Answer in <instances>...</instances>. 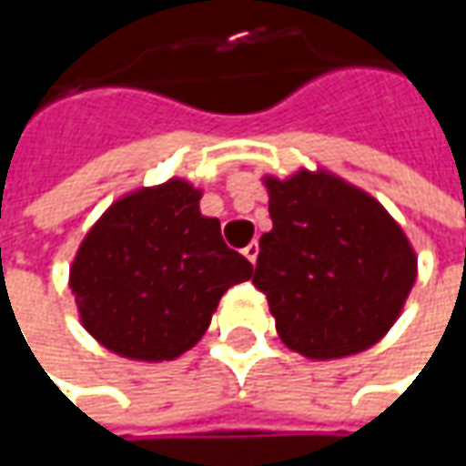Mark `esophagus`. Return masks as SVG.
Wrapping results in <instances>:
<instances>
[{
    "instance_id": "34e87169",
    "label": "esophagus",
    "mask_w": 466,
    "mask_h": 466,
    "mask_svg": "<svg viewBox=\"0 0 466 466\" xmlns=\"http://www.w3.org/2000/svg\"><path fill=\"white\" fill-rule=\"evenodd\" d=\"M243 257L251 261V264H257V257H259V243H257V241L248 243V246L243 248Z\"/></svg>"
}]
</instances>
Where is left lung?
Here are the masks:
<instances>
[{
  "mask_svg": "<svg viewBox=\"0 0 466 466\" xmlns=\"http://www.w3.org/2000/svg\"><path fill=\"white\" fill-rule=\"evenodd\" d=\"M272 230L259 238L254 285L279 339L311 360L376 345L418 275V257L370 194L327 170L264 178Z\"/></svg>",
  "mask_w": 466,
  "mask_h": 466,
  "instance_id": "1",
  "label": "left lung"
}]
</instances>
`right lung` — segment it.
Returning a JSON list of instances; mask_svg holds the SVG:
<instances>
[{
	"mask_svg": "<svg viewBox=\"0 0 466 466\" xmlns=\"http://www.w3.org/2000/svg\"><path fill=\"white\" fill-rule=\"evenodd\" d=\"M202 191L181 178L137 188L103 212L77 248L69 288L82 327L135 360H173L194 348L228 288L254 275L228 248Z\"/></svg>",
	"mask_w": 466,
	"mask_h": 466,
	"instance_id": "obj_1",
	"label": "right lung"
}]
</instances>
